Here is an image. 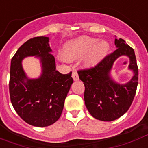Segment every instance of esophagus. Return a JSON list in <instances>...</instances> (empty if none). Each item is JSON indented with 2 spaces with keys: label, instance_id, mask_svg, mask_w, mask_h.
I'll list each match as a JSON object with an SVG mask.
<instances>
[{
  "label": "esophagus",
  "instance_id": "esophagus-1",
  "mask_svg": "<svg viewBox=\"0 0 148 148\" xmlns=\"http://www.w3.org/2000/svg\"><path fill=\"white\" fill-rule=\"evenodd\" d=\"M72 77H73V79L74 81H77V80L79 79V77H78V74L76 71H73V73H72Z\"/></svg>",
  "mask_w": 148,
  "mask_h": 148
}]
</instances>
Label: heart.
Here are the masks:
<instances>
[{"mask_svg": "<svg viewBox=\"0 0 148 148\" xmlns=\"http://www.w3.org/2000/svg\"><path fill=\"white\" fill-rule=\"evenodd\" d=\"M109 49L106 41L97 43L96 38L82 36L71 40L65 47L66 60H77L85 56L84 63L87 66L97 64L103 58Z\"/></svg>", "mask_w": 148, "mask_h": 148, "instance_id": "1", "label": "heart"}]
</instances>
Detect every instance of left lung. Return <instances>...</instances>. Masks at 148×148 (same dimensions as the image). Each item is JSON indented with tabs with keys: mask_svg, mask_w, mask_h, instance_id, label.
<instances>
[{
	"mask_svg": "<svg viewBox=\"0 0 148 148\" xmlns=\"http://www.w3.org/2000/svg\"><path fill=\"white\" fill-rule=\"evenodd\" d=\"M118 49L105 56L93 67L77 71L85 85L84 99L88 112L95 119L111 121L119 119L129 110L138 85V66L133 49L121 38L114 40ZM121 55L130 58L129 69L134 75L129 83L120 85L110 77L114 61Z\"/></svg>",
	"mask_w": 148,
	"mask_h": 148,
	"instance_id": "1",
	"label": "left lung"
}]
</instances>
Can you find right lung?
Here are the masks:
<instances>
[{
    "label": "right lung",
    "mask_w": 148,
    "mask_h": 148,
    "mask_svg": "<svg viewBox=\"0 0 148 148\" xmlns=\"http://www.w3.org/2000/svg\"><path fill=\"white\" fill-rule=\"evenodd\" d=\"M48 37H35L20 46L12 59L9 93L13 108L28 124L38 127L51 125L61 116L64 101L73 83L71 72L63 74L56 70V61ZM39 57L42 73L29 79L21 66L27 56Z\"/></svg>",
    "instance_id": "obj_1"
}]
</instances>
